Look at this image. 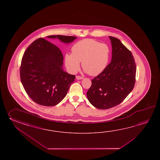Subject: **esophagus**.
Wrapping results in <instances>:
<instances>
[{
  "instance_id": "esophagus-1",
  "label": "esophagus",
  "mask_w": 160,
  "mask_h": 160,
  "mask_svg": "<svg viewBox=\"0 0 160 160\" xmlns=\"http://www.w3.org/2000/svg\"><path fill=\"white\" fill-rule=\"evenodd\" d=\"M76 79H78V80H80V79H83V77H81V76L78 75V76H77V77H76Z\"/></svg>"
}]
</instances>
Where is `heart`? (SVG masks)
Instances as JSON below:
<instances>
[{
  "instance_id": "obj_1",
  "label": "heart",
  "mask_w": 160,
  "mask_h": 160,
  "mask_svg": "<svg viewBox=\"0 0 160 160\" xmlns=\"http://www.w3.org/2000/svg\"><path fill=\"white\" fill-rule=\"evenodd\" d=\"M72 53H66L65 65L69 72L75 74L80 68V62L85 72L90 75L100 74L109 65L111 49L105 43L92 39H85L72 46Z\"/></svg>"
}]
</instances>
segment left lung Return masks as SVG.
<instances>
[{"label": "left lung", "mask_w": 160, "mask_h": 160, "mask_svg": "<svg viewBox=\"0 0 160 160\" xmlns=\"http://www.w3.org/2000/svg\"><path fill=\"white\" fill-rule=\"evenodd\" d=\"M112 58L105 70L92 80L87 92L88 101L99 109L119 105L132 91L136 82V65L131 51L118 39L109 37Z\"/></svg>", "instance_id": "1"}]
</instances>
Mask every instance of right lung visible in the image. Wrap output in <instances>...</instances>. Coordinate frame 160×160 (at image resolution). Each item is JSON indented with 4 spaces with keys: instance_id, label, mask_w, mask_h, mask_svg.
<instances>
[{
    "instance_id": "right-lung-1",
    "label": "right lung",
    "mask_w": 160,
    "mask_h": 160,
    "mask_svg": "<svg viewBox=\"0 0 160 160\" xmlns=\"http://www.w3.org/2000/svg\"><path fill=\"white\" fill-rule=\"evenodd\" d=\"M69 43L73 36L49 35ZM63 57L61 50L42 38L27 48L22 59L20 76L24 90L31 99L41 105L53 106L65 98L75 76L63 69Z\"/></svg>"
}]
</instances>
